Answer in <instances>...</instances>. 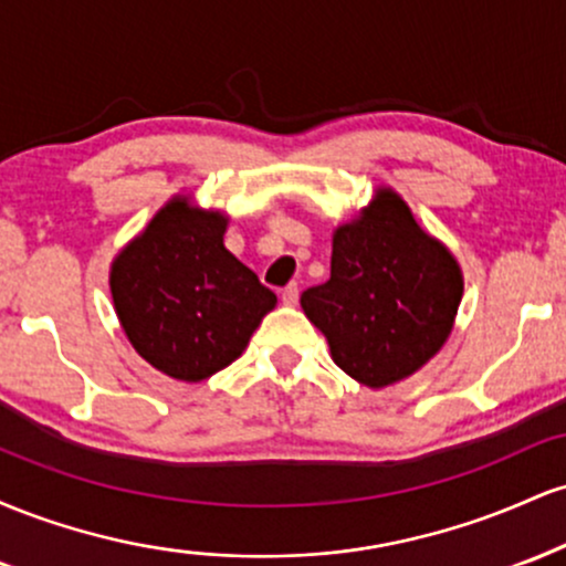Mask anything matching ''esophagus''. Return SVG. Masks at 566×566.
Here are the masks:
<instances>
[{
	"label": "esophagus",
	"instance_id": "1",
	"mask_svg": "<svg viewBox=\"0 0 566 566\" xmlns=\"http://www.w3.org/2000/svg\"><path fill=\"white\" fill-rule=\"evenodd\" d=\"M297 297H301V290H297V284H295V282H290L287 287L282 290V301L287 303V305H295V303H297Z\"/></svg>",
	"mask_w": 566,
	"mask_h": 566
}]
</instances>
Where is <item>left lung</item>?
<instances>
[{"label":"left lung","instance_id":"8db88e82","mask_svg":"<svg viewBox=\"0 0 566 566\" xmlns=\"http://www.w3.org/2000/svg\"><path fill=\"white\" fill-rule=\"evenodd\" d=\"M460 297L454 258L386 188L359 220L335 231L329 279L305 290L301 305L327 335L335 365L382 388L444 346Z\"/></svg>","mask_w":566,"mask_h":566}]
</instances>
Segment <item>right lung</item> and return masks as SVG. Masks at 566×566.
I'll return each mask as SVG.
<instances>
[{"label": "right lung", "instance_id": "add662e5", "mask_svg": "<svg viewBox=\"0 0 566 566\" xmlns=\"http://www.w3.org/2000/svg\"><path fill=\"white\" fill-rule=\"evenodd\" d=\"M226 218L172 199L112 265V295L135 350L199 382L242 356L276 295L223 247Z\"/></svg>", "mask_w": 566, "mask_h": 566}]
</instances>
